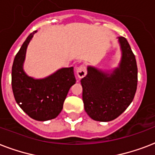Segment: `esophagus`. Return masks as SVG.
<instances>
[{
	"mask_svg": "<svg viewBox=\"0 0 155 155\" xmlns=\"http://www.w3.org/2000/svg\"><path fill=\"white\" fill-rule=\"evenodd\" d=\"M76 74H77V76L80 79L81 78H84L87 74V69H86V66L84 64H81V65L77 68L76 69Z\"/></svg>",
	"mask_w": 155,
	"mask_h": 155,
	"instance_id": "obj_1",
	"label": "esophagus"
}]
</instances>
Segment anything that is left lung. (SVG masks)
I'll return each instance as SVG.
<instances>
[{
    "label": "left lung",
    "instance_id": "obj_1",
    "mask_svg": "<svg viewBox=\"0 0 155 155\" xmlns=\"http://www.w3.org/2000/svg\"><path fill=\"white\" fill-rule=\"evenodd\" d=\"M117 38L121 54L117 67L103 70L88 65L87 75L80 80L85 112L97 121L118 117L133 101L137 90L135 56L126 38Z\"/></svg>",
    "mask_w": 155,
    "mask_h": 155
}]
</instances>
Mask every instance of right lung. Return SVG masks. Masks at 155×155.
Instances as JSON below:
<instances>
[{
    "label": "right lung",
    "mask_w": 155,
    "mask_h": 155,
    "mask_svg": "<svg viewBox=\"0 0 155 155\" xmlns=\"http://www.w3.org/2000/svg\"><path fill=\"white\" fill-rule=\"evenodd\" d=\"M37 30L30 34L16 54L12 67V88L20 108L33 119L46 121L63 109L71 87L75 84L74 68H62L44 78L32 77L24 70L27 47Z\"/></svg>",
    "instance_id": "obj_1"
}]
</instances>
